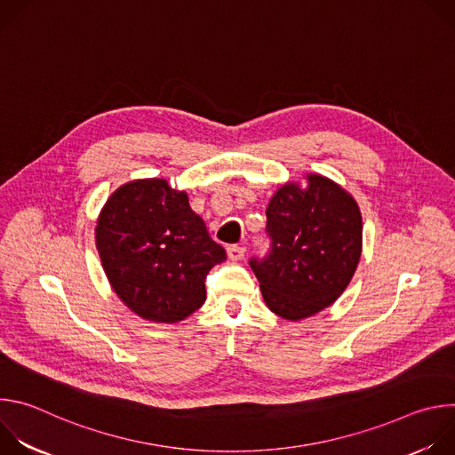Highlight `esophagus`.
I'll return each mask as SVG.
<instances>
[{"mask_svg":"<svg viewBox=\"0 0 455 455\" xmlns=\"http://www.w3.org/2000/svg\"><path fill=\"white\" fill-rule=\"evenodd\" d=\"M227 253H228L230 261H241L243 255H244V246L243 244H230L227 248Z\"/></svg>","mask_w":455,"mask_h":455,"instance_id":"34e87169","label":"esophagus"}]
</instances>
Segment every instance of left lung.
I'll return each instance as SVG.
<instances>
[{"mask_svg": "<svg viewBox=\"0 0 455 455\" xmlns=\"http://www.w3.org/2000/svg\"><path fill=\"white\" fill-rule=\"evenodd\" d=\"M270 248L251 257L267 306L302 320L331 306L353 279L362 253V214L340 185L307 174V187L283 185L267 207Z\"/></svg>", "mask_w": 455, "mask_h": 455, "instance_id": "left-lung-1", "label": "left lung"}]
</instances>
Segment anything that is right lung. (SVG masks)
I'll use <instances>...</instances> for the list:
<instances>
[{"instance_id": "obj_1", "label": "right lung", "mask_w": 455, "mask_h": 455, "mask_svg": "<svg viewBox=\"0 0 455 455\" xmlns=\"http://www.w3.org/2000/svg\"><path fill=\"white\" fill-rule=\"evenodd\" d=\"M95 239L120 300L142 318L164 323L202 307L207 274L227 259L187 194L162 178L118 187L100 211Z\"/></svg>"}]
</instances>
